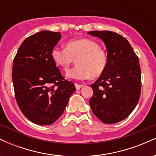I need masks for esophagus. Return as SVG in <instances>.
Returning <instances> with one entry per match:
<instances>
[{
    "label": "esophagus",
    "instance_id": "obj_1",
    "mask_svg": "<svg viewBox=\"0 0 156 156\" xmlns=\"http://www.w3.org/2000/svg\"><path fill=\"white\" fill-rule=\"evenodd\" d=\"M75 87H76V89H80V88H82V87H83V85H81V84H78V83H75Z\"/></svg>",
    "mask_w": 156,
    "mask_h": 156
}]
</instances>
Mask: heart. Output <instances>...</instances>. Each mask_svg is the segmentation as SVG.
Returning a JSON list of instances; mask_svg holds the SVG:
<instances>
[{
	"instance_id": "obj_1",
	"label": "heart",
	"mask_w": 156,
	"mask_h": 156,
	"mask_svg": "<svg viewBox=\"0 0 156 156\" xmlns=\"http://www.w3.org/2000/svg\"><path fill=\"white\" fill-rule=\"evenodd\" d=\"M53 62L67 69L76 59L77 64L67 70L66 76L71 79L86 80L98 78L108 65V55L95 41L88 38L73 39L66 43L65 48L55 47L51 51Z\"/></svg>"
}]
</instances>
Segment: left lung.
Segmentation results:
<instances>
[{
    "instance_id": "obj_1",
    "label": "left lung",
    "mask_w": 156,
    "mask_h": 156,
    "mask_svg": "<svg viewBox=\"0 0 156 156\" xmlns=\"http://www.w3.org/2000/svg\"><path fill=\"white\" fill-rule=\"evenodd\" d=\"M89 34L101 39L108 55L105 72L90 86L92 112L105 124L120 122L136 106L141 94L139 58L128 41L110 31H92Z\"/></svg>"
}]
</instances>
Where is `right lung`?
<instances>
[{
	"label": "right lung",
	"instance_id": "right-lung-1",
	"mask_svg": "<svg viewBox=\"0 0 156 156\" xmlns=\"http://www.w3.org/2000/svg\"><path fill=\"white\" fill-rule=\"evenodd\" d=\"M59 32L42 31L25 39L13 61L12 81L20 109L32 122L49 125L63 114L74 83L64 80L51 57Z\"/></svg>",
	"mask_w": 156,
	"mask_h": 156
}]
</instances>
